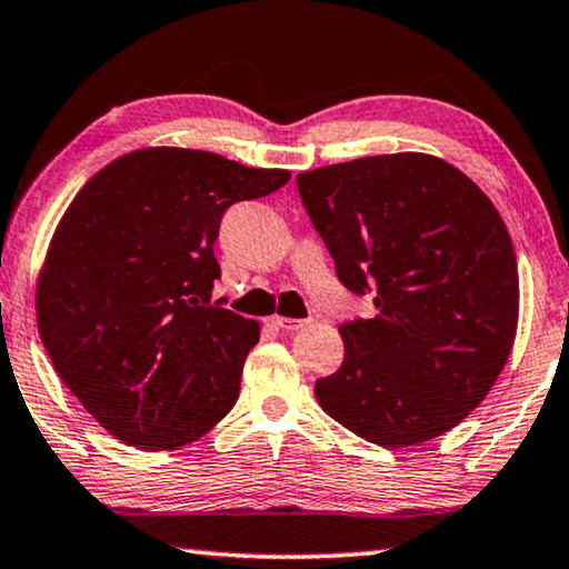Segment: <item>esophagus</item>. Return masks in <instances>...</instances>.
<instances>
[{"label": "esophagus", "instance_id": "esophagus-1", "mask_svg": "<svg viewBox=\"0 0 569 569\" xmlns=\"http://www.w3.org/2000/svg\"><path fill=\"white\" fill-rule=\"evenodd\" d=\"M271 323L277 328H282V331H300V328L308 326V320H300V318H282V316H274L271 318Z\"/></svg>", "mask_w": 569, "mask_h": 569}]
</instances>
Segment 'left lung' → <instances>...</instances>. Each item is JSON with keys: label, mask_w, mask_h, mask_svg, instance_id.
<instances>
[{"label": "left lung", "mask_w": 569, "mask_h": 569, "mask_svg": "<svg viewBox=\"0 0 569 569\" xmlns=\"http://www.w3.org/2000/svg\"><path fill=\"white\" fill-rule=\"evenodd\" d=\"M300 200L375 318L339 328V372L320 408L361 439L413 447L462 423L503 372L518 323V269L503 218L451 163L365 156L298 174Z\"/></svg>", "instance_id": "1"}]
</instances>
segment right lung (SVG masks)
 <instances>
[{
  "label": "right lung",
  "mask_w": 569,
  "mask_h": 569,
  "mask_svg": "<svg viewBox=\"0 0 569 569\" xmlns=\"http://www.w3.org/2000/svg\"><path fill=\"white\" fill-rule=\"evenodd\" d=\"M290 182L192 148H141L81 187L38 279V331L63 385L122 443L200 439L241 390L259 326L212 300L230 204Z\"/></svg>",
  "instance_id": "add662e5"
}]
</instances>
